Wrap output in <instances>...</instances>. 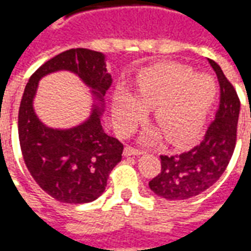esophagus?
Wrapping results in <instances>:
<instances>
[{
    "instance_id": "obj_1",
    "label": "esophagus",
    "mask_w": 251,
    "mask_h": 251,
    "mask_svg": "<svg viewBox=\"0 0 251 251\" xmlns=\"http://www.w3.org/2000/svg\"><path fill=\"white\" fill-rule=\"evenodd\" d=\"M142 153L144 152L138 151V149H134V148L131 147H126L125 151H124V156H125V157H129V156H140Z\"/></svg>"
}]
</instances>
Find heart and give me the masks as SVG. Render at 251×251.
<instances>
[{"instance_id":"1","label":"heart","mask_w":251,"mask_h":251,"mask_svg":"<svg viewBox=\"0 0 251 251\" xmlns=\"http://www.w3.org/2000/svg\"><path fill=\"white\" fill-rule=\"evenodd\" d=\"M216 84L205 74L171 63H160L142 70L133 95L125 88L113 94V122L120 134H129L144 118V107H153V120L168 142L184 145L198 136L214 103ZM157 129H149L142 142L160 140Z\"/></svg>"}]
</instances>
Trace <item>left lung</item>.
Segmentation results:
<instances>
[{
    "instance_id": "left-lung-1",
    "label": "left lung",
    "mask_w": 251,
    "mask_h": 251,
    "mask_svg": "<svg viewBox=\"0 0 251 251\" xmlns=\"http://www.w3.org/2000/svg\"><path fill=\"white\" fill-rule=\"evenodd\" d=\"M210 64L221 86V104L215 121L198 147L177 156H161V172L149 181V188L167 200H185L200 195L216 183L232 156L241 103L222 68Z\"/></svg>"
}]
</instances>
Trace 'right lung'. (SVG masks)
Wrapping results in <instances>:
<instances>
[{
    "label": "right lung",
    "mask_w": 251,
    "mask_h": 251,
    "mask_svg": "<svg viewBox=\"0 0 251 251\" xmlns=\"http://www.w3.org/2000/svg\"><path fill=\"white\" fill-rule=\"evenodd\" d=\"M59 71L76 75L90 90L93 103L86 120L67 129L47 126L34 111L43 77ZM111 84L102 52L68 50L44 63L25 86L19 110V140L25 165L43 191L53 199L82 204L103 194L110 172L122 158L124 145L100 124L104 94Z\"/></svg>",
    "instance_id": "1"
}]
</instances>
